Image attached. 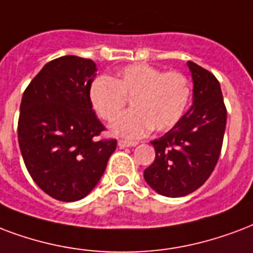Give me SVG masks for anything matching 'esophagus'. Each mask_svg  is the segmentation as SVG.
I'll return each instance as SVG.
<instances>
[{
	"instance_id": "34e87169",
	"label": "esophagus",
	"mask_w": 253,
	"mask_h": 253,
	"mask_svg": "<svg viewBox=\"0 0 253 253\" xmlns=\"http://www.w3.org/2000/svg\"><path fill=\"white\" fill-rule=\"evenodd\" d=\"M138 142H130V140H119L118 142V146L121 148H125V147H132V146H136Z\"/></svg>"
}]
</instances>
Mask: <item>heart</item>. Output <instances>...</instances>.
Here are the masks:
<instances>
[{"label": "heart", "instance_id": "obj_1", "mask_svg": "<svg viewBox=\"0 0 253 253\" xmlns=\"http://www.w3.org/2000/svg\"><path fill=\"white\" fill-rule=\"evenodd\" d=\"M88 96L92 109L107 122L117 118L131 99L132 110L119 117L111 131L134 139L151 128L167 131L175 126L186 113L191 87L182 73H165L146 63H135L121 69L114 78L96 77Z\"/></svg>", "mask_w": 253, "mask_h": 253}]
</instances>
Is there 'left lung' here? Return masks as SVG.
Here are the masks:
<instances>
[{"instance_id":"1","label":"left lung","mask_w":253,"mask_h":253,"mask_svg":"<svg viewBox=\"0 0 253 253\" xmlns=\"http://www.w3.org/2000/svg\"><path fill=\"white\" fill-rule=\"evenodd\" d=\"M194 81L192 106L163 136L152 140L155 161L144 169L158 194L180 198L203 186L220 157L227 109L216 77L188 61Z\"/></svg>"}]
</instances>
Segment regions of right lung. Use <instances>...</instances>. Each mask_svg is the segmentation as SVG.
Wrapping results in <instances>:
<instances>
[{
	"label": "right lung",
	"instance_id": "1",
	"mask_svg": "<svg viewBox=\"0 0 253 253\" xmlns=\"http://www.w3.org/2000/svg\"><path fill=\"white\" fill-rule=\"evenodd\" d=\"M91 59L65 55L46 63L25 90L18 143L30 176L61 202L88 195L103 175L115 139H96L105 126L92 110Z\"/></svg>",
	"mask_w": 253,
	"mask_h": 253
}]
</instances>
